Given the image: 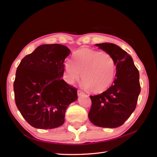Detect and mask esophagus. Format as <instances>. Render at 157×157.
I'll use <instances>...</instances> for the list:
<instances>
[{
	"label": "esophagus",
	"instance_id": "1",
	"mask_svg": "<svg viewBox=\"0 0 157 157\" xmlns=\"http://www.w3.org/2000/svg\"><path fill=\"white\" fill-rule=\"evenodd\" d=\"M84 93L83 92V91H82L81 90H78V95H84Z\"/></svg>",
	"mask_w": 157,
	"mask_h": 157
}]
</instances>
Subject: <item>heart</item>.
<instances>
[{
  "instance_id": "obj_1",
  "label": "heart",
  "mask_w": 157,
  "mask_h": 157,
  "mask_svg": "<svg viewBox=\"0 0 157 157\" xmlns=\"http://www.w3.org/2000/svg\"><path fill=\"white\" fill-rule=\"evenodd\" d=\"M116 64L107 52L91 48H82L74 53L73 61L64 64V78L73 84L81 77L82 86L95 94L105 91L113 83Z\"/></svg>"
}]
</instances>
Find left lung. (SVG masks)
Segmentation results:
<instances>
[{"instance_id":"8db88e82","label":"left lung","mask_w":157,"mask_h":157,"mask_svg":"<svg viewBox=\"0 0 157 157\" xmlns=\"http://www.w3.org/2000/svg\"><path fill=\"white\" fill-rule=\"evenodd\" d=\"M110 54L116 64L114 81L107 91L90 95L92 105L89 118L95 125L115 128L121 126L135 110L140 86L139 72L132 57L116 44H95Z\"/></svg>"}]
</instances>
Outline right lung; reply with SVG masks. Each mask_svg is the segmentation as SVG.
Masks as SVG:
<instances>
[{"label": "right lung", "instance_id": "right-lung-1", "mask_svg": "<svg viewBox=\"0 0 157 157\" xmlns=\"http://www.w3.org/2000/svg\"><path fill=\"white\" fill-rule=\"evenodd\" d=\"M71 50L61 44H44L21 60L14 82L15 102L35 128L62 125L66 108L78 99L77 89L62 79Z\"/></svg>", "mask_w": 157, "mask_h": 157}]
</instances>
